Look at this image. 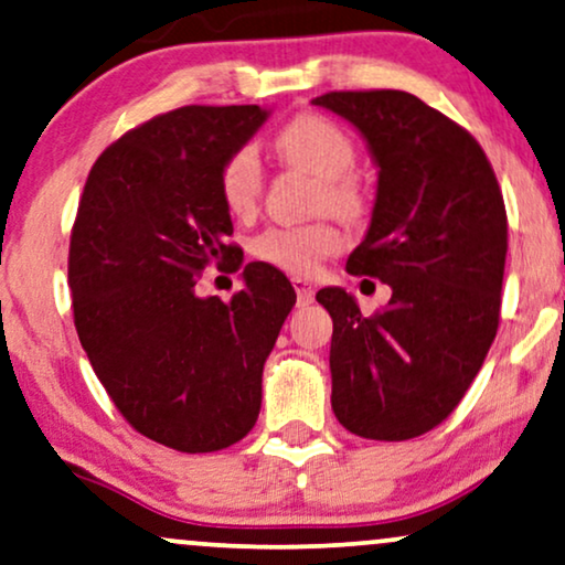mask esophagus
Wrapping results in <instances>:
<instances>
[{
    "instance_id": "obj_1",
    "label": "esophagus",
    "mask_w": 565,
    "mask_h": 565,
    "mask_svg": "<svg viewBox=\"0 0 565 565\" xmlns=\"http://www.w3.org/2000/svg\"><path fill=\"white\" fill-rule=\"evenodd\" d=\"M295 291H297V305L299 307H307V305H312L316 302V287H312V284H307L305 278H295Z\"/></svg>"
}]
</instances>
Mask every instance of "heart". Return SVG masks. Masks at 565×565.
I'll list each match as a JSON object with an SVG mask.
<instances>
[{
    "instance_id": "obj_1",
    "label": "heart",
    "mask_w": 565,
    "mask_h": 565,
    "mask_svg": "<svg viewBox=\"0 0 565 565\" xmlns=\"http://www.w3.org/2000/svg\"><path fill=\"white\" fill-rule=\"evenodd\" d=\"M278 153L291 167L323 180L320 205L344 218L360 216L365 200L349 177L356 163V148L339 125L320 114H302L278 132ZM263 192V161L255 146H242L218 171V195L234 218H247L258 209ZM253 255L284 274L307 276L318 263L341 249V234L328 221L305 226H270L253 239Z\"/></svg>"
}]
</instances>
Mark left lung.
<instances>
[{"mask_svg":"<svg viewBox=\"0 0 565 565\" xmlns=\"http://www.w3.org/2000/svg\"><path fill=\"white\" fill-rule=\"evenodd\" d=\"M312 104L347 119L377 169L370 226L347 270L388 284L373 318L341 287L331 312V406L349 433L409 440L456 409L495 339L505 205L467 130L404 90H339Z\"/></svg>","mask_w":565,"mask_h":565,"instance_id":"left-lung-1","label":"left lung"}]
</instances>
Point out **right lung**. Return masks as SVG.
Here are the masks:
<instances>
[{
    "mask_svg": "<svg viewBox=\"0 0 565 565\" xmlns=\"http://www.w3.org/2000/svg\"><path fill=\"white\" fill-rule=\"evenodd\" d=\"M263 106H182L98 156L70 239L75 328L135 430L211 454L253 430L263 365L297 302L289 278L247 263L230 302L200 297L203 270H239L218 171L268 119Z\"/></svg>",
    "mask_w": 565,
    "mask_h": 565,
    "instance_id": "add662e5",
    "label": "right lung"
}]
</instances>
